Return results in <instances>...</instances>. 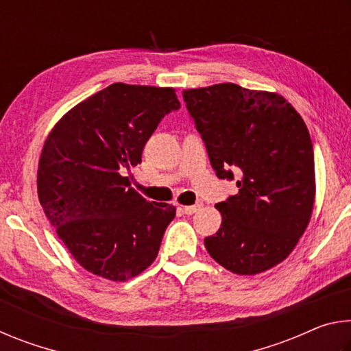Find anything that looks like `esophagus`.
<instances>
[{
	"label": "esophagus",
	"instance_id": "obj_1",
	"mask_svg": "<svg viewBox=\"0 0 351 351\" xmlns=\"http://www.w3.org/2000/svg\"><path fill=\"white\" fill-rule=\"evenodd\" d=\"M201 209V204H193V206H182V212L186 213V215H193V213H197Z\"/></svg>",
	"mask_w": 351,
	"mask_h": 351
}]
</instances>
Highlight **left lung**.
<instances>
[{
    "mask_svg": "<svg viewBox=\"0 0 351 351\" xmlns=\"http://www.w3.org/2000/svg\"><path fill=\"white\" fill-rule=\"evenodd\" d=\"M182 97L217 176H239V193L215 206L223 221L204 239L207 252L239 276L274 268L313 213L314 153L304 119L278 94L235 83L184 90Z\"/></svg>",
    "mask_w": 351,
    "mask_h": 351,
    "instance_id": "1",
    "label": "left lung"
}]
</instances>
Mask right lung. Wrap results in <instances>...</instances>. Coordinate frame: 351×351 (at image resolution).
I'll return each mask as SVG.
<instances>
[{"label":"right lung","mask_w":351,"mask_h":351,"mask_svg":"<svg viewBox=\"0 0 351 351\" xmlns=\"http://www.w3.org/2000/svg\"><path fill=\"white\" fill-rule=\"evenodd\" d=\"M181 108L173 88L112 83L69 110L41 152L38 199L77 263L112 282L150 266L176 209L136 192L130 167L165 114Z\"/></svg>","instance_id":"add662e5"}]
</instances>
